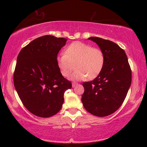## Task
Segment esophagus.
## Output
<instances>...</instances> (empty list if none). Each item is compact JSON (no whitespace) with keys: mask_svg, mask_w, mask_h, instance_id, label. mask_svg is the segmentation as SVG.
Returning <instances> with one entry per match:
<instances>
[{"mask_svg":"<svg viewBox=\"0 0 147 147\" xmlns=\"http://www.w3.org/2000/svg\"><path fill=\"white\" fill-rule=\"evenodd\" d=\"M77 85H78V84L74 82V83L72 84V87H73V88H74V87H75V86H77Z\"/></svg>","mask_w":147,"mask_h":147,"instance_id":"34e87169","label":"esophagus"}]
</instances>
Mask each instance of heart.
<instances>
[{
	"instance_id": "heart-1",
	"label": "heart",
	"mask_w": 147,
	"mask_h": 147,
	"mask_svg": "<svg viewBox=\"0 0 147 147\" xmlns=\"http://www.w3.org/2000/svg\"><path fill=\"white\" fill-rule=\"evenodd\" d=\"M57 62L62 75H72V79L80 80L88 78L92 80L100 73L105 63V56L100 49L92 47L82 42L75 41L67 47L65 53L57 58Z\"/></svg>"
}]
</instances>
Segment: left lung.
<instances>
[{"label":"left lung","instance_id":"8db88e82","mask_svg":"<svg viewBox=\"0 0 147 147\" xmlns=\"http://www.w3.org/2000/svg\"><path fill=\"white\" fill-rule=\"evenodd\" d=\"M105 56L100 73L91 82L83 83L84 107L89 113L106 117L120 108L131 82V71L127 56L118 45L107 39L91 37Z\"/></svg>","mask_w":147,"mask_h":147}]
</instances>
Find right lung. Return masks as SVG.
Segmentation results:
<instances>
[{
	"label": "right lung",
	"mask_w": 147,
	"mask_h": 147,
	"mask_svg": "<svg viewBox=\"0 0 147 147\" xmlns=\"http://www.w3.org/2000/svg\"><path fill=\"white\" fill-rule=\"evenodd\" d=\"M67 39L46 35L31 41L20 51L13 84L24 107L40 117L60 110L65 92L71 82L62 76L57 62L59 51Z\"/></svg>",
	"instance_id": "1"
}]
</instances>
